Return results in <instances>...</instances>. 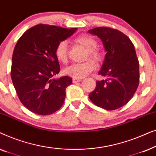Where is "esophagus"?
Here are the masks:
<instances>
[{
	"instance_id": "34e87169",
	"label": "esophagus",
	"mask_w": 156,
	"mask_h": 156,
	"mask_svg": "<svg viewBox=\"0 0 156 156\" xmlns=\"http://www.w3.org/2000/svg\"><path fill=\"white\" fill-rule=\"evenodd\" d=\"M81 81H82V79H76V78H73V79H72V82H73V83L81 82Z\"/></svg>"
}]
</instances>
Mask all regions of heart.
Returning <instances> with one entry per match:
<instances>
[{"instance_id":"b5f03b06","label":"heart","mask_w":156,"mask_h":156,"mask_svg":"<svg viewBox=\"0 0 156 156\" xmlns=\"http://www.w3.org/2000/svg\"><path fill=\"white\" fill-rule=\"evenodd\" d=\"M74 42L87 50L86 58L91 57L96 61L101 59V53L97 48V42L94 38L88 35H82L74 39ZM55 56L59 62L66 63L68 59V44L66 41H61L57 44L55 48ZM96 68V64L91 59L82 63L72 64L65 68L64 72L66 75L73 78L81 79L88 75Z\"/></svg>"}]
</instances>
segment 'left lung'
<instances>
[{"mask_svg": "<svg viewBox=\"0 0 156 156\" xmlns=\"http://www.w3.org/2000/svg\"><path fill=\"white\" fill-rule=\"evenodd\" d=\"M89 33L97 35L106 52L99 74L106 80L97 81L89 97L95 105L115 110L129 102L139 84V62L131 40L118 30L98 27Z\"/></svg>", "mask_w": 156, "mask_h": 156, "instance_id": "1", "label": "left lung"}]
</instances>
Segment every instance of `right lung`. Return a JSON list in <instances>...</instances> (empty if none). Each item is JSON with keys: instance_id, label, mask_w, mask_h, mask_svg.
<instances>
[{"instance_id": "1", "label": "right lung", "mask_w": 156, "mask_h": 156, "mask_svg": "<svg viewBox=\"0 0 156 156\" xmlns=\"http://www.w3.org/2000/svg\"><path fill=\"white\" fill-rule=\"evenodd\" d=\"M77 28L40 24L25 32L12 57L11 79L19 99L36 114H52L65 101V89L72 83L67 76L53 79L60 71L55 48Z\"/></svg>"}]
</instances>
